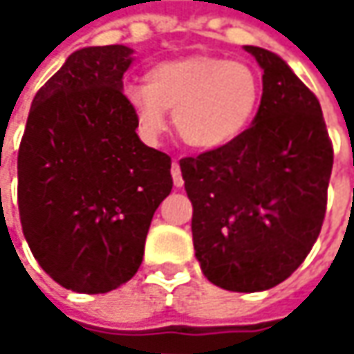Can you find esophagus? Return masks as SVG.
Here are the masks:
<instances>
[{"label":"esophagus","instance_id":"esophagus-1","mask_svg":"<svg viewBox=\"0 0 354 354\" xmlns=\"http://www.w3.org/2000/svg\"><path fill=\"white\" fill-rule=\"evenodd\" d=\"M172 180H174V186H176V188H180V186L184 184V180H182V172H180V164H178V162L172 164Z\"/></svg>","mask_w":354,"mask_h":354}]
</instances>
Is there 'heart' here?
Returning a JSON list of instances; mask_svg holds the SVG:
<instances>
[{"mask_svg": "<svg viewBox=\"0 0 354 354\" xmlns=\"http://www.w3.org/2000/svg\"><path fill=\"white\" fill-rule=\"evenodd\" d=\"M122 94L143 139L158 141L172 110L178 137L213 151L244 135L260 102V77L238 59L190 55L153 65L145 84H129Z\"/></svg>", "mask_w": 354, "mask_h": 354, "instance_id": "heart-1", "label": "heart"}]
</instances>
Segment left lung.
<instances>
[{
	"instance_id": "obj_1",
	"label": "left lung",
	"mask_w": 354,
	"mask_h": 354,
	"mask_svg": "<svg viewBox=\"0 0 354 354\" xmlns=\"http://www.w3.org/2000/svg\"><path fill=\"white\" fill-rule=\"evenodd\" d=\"M264 69L252 124L234 143L180 160L203 274L227 291L283 283L316 244L332 141L316 94L274 53L244 46Z\"/></svg>"
}]
</instances>
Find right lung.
Instances as JSON below:
<instances>
[{
	"label": "right lung",
	"instance_id": "obj_1",
	"mask_svg": "<svg viewBox=\"0 0 354 354\" xmlns=\"http://www.w3.org/2000/svg\"><path fill=\"white\" fill-rule=\"evenodd\" d=\"M122 44L88 46L36 92L18 151L22 232L42 270L75 293L135 277L172 160L147 147L124 102Z\"/></svg>",
	"mask_w": 354,
	"mask_h": 354
}]
</instances>
